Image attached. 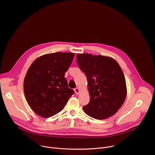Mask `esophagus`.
<instances>
[{
	"instance_id": "34e87169",
	"label": "esophagus",
	"mask_w": 155,
	"mask_h": 155,
	"mask_svg": "<svg viewBox=\"0 0 155 155\" xmlns=\"http://www.w3.org/2000/svg\"><path fill=\"white\" fill-rule=\"evenodd\" d=\"M74 91H75L76 94H78L79 93H80V89H79L78 87H76V88H75V89H74Z\"/></svg>"
}]
</instances>
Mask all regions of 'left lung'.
<instances>
[{
	"instance_id": "1",
	"label": "left lung",
	"mask_w": 155,
	"mask_h": 155,
	"mask_svg": "<svg viewBox=\"0 0 155 155\" xmlns=\"http://www.w3.org/2000/svg\"><path fill=\"white\" fill-rule=\"evenodd\" d=\"M77 62L87 77L90 96L84 112L97 120L115 115L127 95L126 80L118 63L111 57L88 53H78Z\"/></svg>"
}]
</instances>
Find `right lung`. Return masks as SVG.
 <instances>
[{"instance_id": "obj_1", "label": "right lung", "mask_w": 155, "mask_h": 155, "mask_svg": "<svg viewBox=\"0 0 155 155\" xmlns=\"http://www.w3.org/2000/svg\"><path fill=\"white\" fill-rule=\"evenodd\" d=\"M74 54L62 52L44 54L31 65L24 80V93L37 115L49 118L58 114L74 93L64 77Z\"/></svg>"}]
</instances>
